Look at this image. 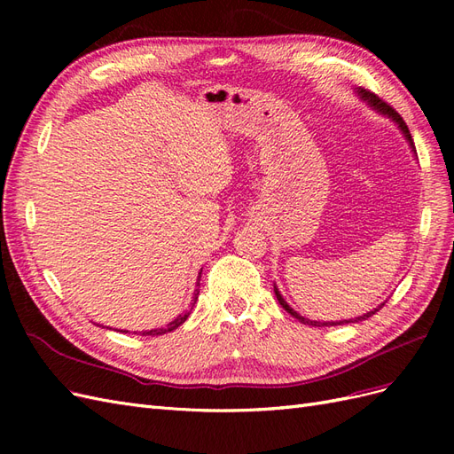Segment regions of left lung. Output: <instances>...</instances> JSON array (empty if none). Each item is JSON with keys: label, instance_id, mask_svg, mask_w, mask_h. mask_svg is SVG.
<instances>
[{"label": "left lung", "instance_id": "left-lung-1", "mask_svg": "<svg viewBox=\"0 0 454 454\" xmlns=\"http://www.w3.org/2000/svg\"><path fill=\"white\" fill-rule=\"evenodd\" d=\"M354 92L360 96V98L373 109V112H377L379 115H382V117H388L394 125L400 129V132L403 134V138L407 140V144H409V147H411V151H413L415 153V157H417V149H415V144H413V138H411V134H409V129H407V125H405V121L402 119V115L397 114V112H394V109L387 104V102H382L379 96H375L373 92H369V90H365V89H354ZM274 295H277V299H278V303L282 305V309L284 310H287L290 312L294 318H297L301 324H305V325H312V327H324V325H342V324H356V322H364V320H367V318H371V316H373L375 312H379L382 307H384V303H387V301H384V303H380L377 309H371L369 312H365V314H362V316H356V318H348V320H332V322H320V320H309V318H305V316H301L297 310H294L290 305H287V301L282 297V294L278 292V287H277V284H274Z\"/></svg>", "mask_w": 454, "mask_h": 454}]
</instances>
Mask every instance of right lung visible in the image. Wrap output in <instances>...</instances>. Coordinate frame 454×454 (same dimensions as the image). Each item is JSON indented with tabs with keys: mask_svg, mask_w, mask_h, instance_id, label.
<instances>
[{
	"mask_svg": "<svg viewBox=\"0 0 454 454\" xmlns=\"http://www.w3.org/2000/svg\"><path fill=\"white\" fill-rule=\"evenodd\" d=\"M200 272H202V269H200ZM200 272H199V278H197V287H195V292H193V299H191V307H189V310H185L184 314H180V316H176V318L172 320V322H168L167 325H162V327H157V329H147V332H140V335H151V337H155V335H164V333H168V332H174L176 327H180L187 318H189V314H191V310H193V307H195V303H197V299H199V287H200ZM104 327V325H102ZM122 333H129L127 329Z\"/></svg>",
	"mask_w": 454,
	"mask_h": 454,
	"instance_id": "1",
	"label": "right lung"
}]
</instances>
